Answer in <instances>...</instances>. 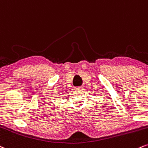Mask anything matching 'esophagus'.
I'll return each instance as SVG.
<instances>
[{"label": "esophagus", "instance_id": "1", "mask_svg": "<svg viewBox=\"0 0 148 148\" xmlns=\"http://www.w3.org/2000/svg\"><path fill=\"white\" fill-rule=\"evenodd\" d=\"M82 87H76L75 89L77 90V91H80V90H82Z\"/></svg>", "mask_w": 148, "mask_h": 148}]
</instances>
